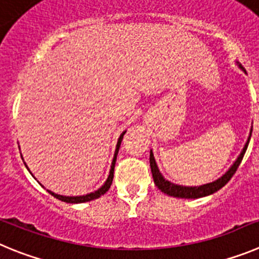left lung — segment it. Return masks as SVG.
Returning a JSON list of instances; mask_svg holds the SVG:
<instances>
[{
	"label": "left lung",
	"mask_w": 259,
	"mask_h": 259,
	"mask_svg": "<svg viewBox=\"0 0 259 259\" xmlns=\"http://www.w3.org/2000/svg\"><path fill=\"white\" fill-rule=\"evenodd\" d=\"M239 67L245 72L244 67L241 64H239ZM251 130L250 129V134H249V138L246 141L245 146H244L243 151L239 155V157L236 158V161L234 162L230 169L223 174L221 178H218L217 181L210 182V183H206V185L202 186H195V187H187V186H179V185H174L171 182H169L167 179H165L162 177V174L160 173V170H158L157 164L155 161V157H153V152L151 151L150 152V165H151V171H152V177H153V182H155V185L157 186L158 190H161L162 192L169 195V196L173 197H181V199H199V197H204L208 196V195H211V193L217 192L218 190L223 187V186L227 183L230 179L232 178L235 173H236L237 167H239L240 162L243 160L244 155H245V151L248 148L249 141H250V135H251Z\"/></svg>",
	"instance_id": "obj_1"
}]
</instances>
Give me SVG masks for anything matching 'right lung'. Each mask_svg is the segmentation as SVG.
Here are the masks:
<instances>
[{
  "instance_id": "1",
  "label": "right lung",
  "mask_w": 259,
  "mask_h": 259,
  "mask_svg": "<svg viewBox=\"0 0 259 259\" xmlns=\"http://www.w3.org/2000/svg\"><path fill=\"white\" fill-rule=\"evenodd\" d=\"M125 133H126V132H122V134H121L120 138H118L117 144H116V151H115V156H113L112 165H111V169H109V176H108V178H107V181L104 182V185L102 186L101 188H98L97 191H94V192L88 193V195H82V196H63V195H58V193H54V192H53V191H49V190H48V192L50 193V195H53V196H54V197H57V199L62 200V201H64V202H71V204H78V202L92 201V200H95V199H98V197H101L102 195H104V193H106L107 191L109 190L111 185H112L113 170H115L116 157H117L118 148H120L121 141H122V138H124ZM24 164H25V162H24ZM25 166H27V165H25ZM27 169H28V166H27Z\"/></svg>"
}]
</instances>
